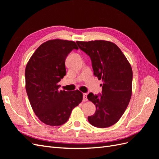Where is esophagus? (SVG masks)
<instances>
[{"label":"esophagus","instance_id":"1","mask_svg":"<svg viewBox=\"0 0 159 159\" xmlns=\"http://www.w3.org/2000/svg\"><path fill=\"white\" fill-rule=\"evenodd\" d=\"M87 93H83V102H87Z\"/></svg>","mask_w":159,"mask_h":159}]
</instances>
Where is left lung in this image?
<instances>
[{"label": "left lung", "instance_id": "1", "mask_svg": "<svg viewBox=\"0 0 159 159\" xmlns=\"http://www.w3.org/2000/svg\"><path fill=\"white\" fill-rule=\"evenodd\" d=\"M80 49L91 60L94 75L102 80L100 96L90 93L89 101L96 107L88 116L91 125L106 128L117 123L127 108L132 94L133 72L131 64L116 44L107 40L76 41Z\"/></svg>", "mask_w": 159, "mask_h": 159}]
</instances>
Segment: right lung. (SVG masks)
Wrapping results in <instances>:
<instances>
[{
	"instance_id": "obj_1",
	"label": "right lung",
	"mask_w": 159,
	"mask_h": 159,
	"mask_svg": "<svg viewBox=\"0 0 159 159\" xmlns=\"http://www.w3.org/2000/svg\"><path fill=\"white\" fill-rule=\"evenodd\" d=\"M74 49L79 47L72 40H49L37 48L25 67V89L32 108L40 121L50 126L67 122L83 100L79 90L59 89L58 83L66 73V57Z\"/></svg>"
}]
</instances>
